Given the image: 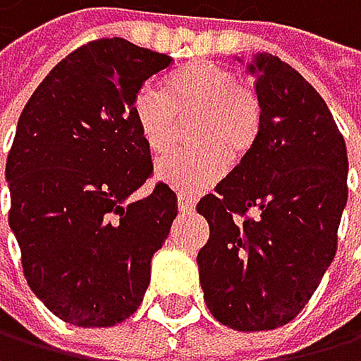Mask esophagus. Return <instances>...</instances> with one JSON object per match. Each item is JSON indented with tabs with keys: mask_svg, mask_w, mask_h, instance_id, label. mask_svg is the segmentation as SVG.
I'll return each instance as SVG.
<instances>
[{
	"mask_svg": "<svg viewBox=\"0 0 361 361\" xmlns=\"http://www.w3.org/2000/svg\"><path fill=\"white\" fill-rule=\"evenodd\" d=\"M177 206H179V211L190 213V211H195V200H192L190 195H186V192H179V195H177Z\"/></svg>",
	"mask_w": 361,
	"mask_h": 361,
	"instance_id": "esophagus-1",
	"label": "esophagus"
}]
</instances>
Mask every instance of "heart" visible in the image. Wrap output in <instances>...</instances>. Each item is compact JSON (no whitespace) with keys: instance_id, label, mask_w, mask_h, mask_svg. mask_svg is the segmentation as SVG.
Segmentation results:
<instances>
[{"instance_id":"heart-1","label":"heart","mask_w":361,"mask_h":361,"mask_svg":"<svg viewBox=\"0 0 361 361\" xmlns=\"http://www.w3.org/2000/svg\"><path fill=\"white\" fill-rule=\"evenodd\" d=\"M133 117L153 155H166L188 124L192 148L157 164V177L179 190H200L224 175L226 159L242 161L259 135V102L240 86L231 68L192 61L164 79V92L142 86L133 97Z\"/></svg>"}]
</instances>
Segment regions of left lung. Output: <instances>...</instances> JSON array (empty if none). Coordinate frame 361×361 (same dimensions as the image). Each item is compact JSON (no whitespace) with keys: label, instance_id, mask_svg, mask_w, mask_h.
I'll use <instances>...</instances> for the list:
<instances>
[{"label":"left lung","instance_id":"obj_1","mask_svg":"<svg viewBox=\"0 0 361 361\" xmlns=\"http://www.w3.org/2000/svg\"><path fill=\"white\" fill-rule=\"evenodd\" d=\"M259 135L197 213L211 315L235 331H273L300 315L337 250L348 200L344 137L326 102L286 61L255 53Z\"/></svg>","mask_w":361,"mask_h":361}]
</instances>
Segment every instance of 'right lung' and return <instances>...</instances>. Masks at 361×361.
Here are the masks:
<instances>
[{
	"label": "right lung",
	"mask_w": 361,
	"mask_h": 361,
	"mask_svg": "<svg viewBox=\"0 0 361 361\" xmlns=\"http://www.w3.org/2000/svg\"><path fill=\"white\" fill-rule=\"evenodd\" d=\"M171 57L121 37L73 50L46 75L17 121L6 159L8 224L32 293L84 329L130 317L150 259L177 217V195L153 175L133 97Z\"/></svg>",
	"instance_id": "right-lung-1"
}]
</instances>
